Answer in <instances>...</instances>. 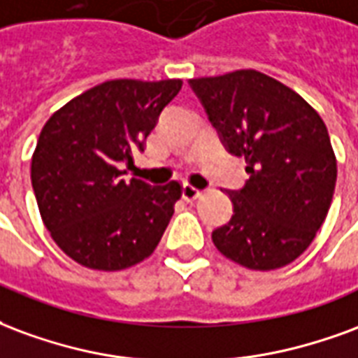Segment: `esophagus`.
I'll use <instances>...</instances> for the list:
<instances>
[{"instance_id": "34e87169", "label": "esophagus", "mask_w": 358, "mask_h": 358, "mask_svg": "<svg viewBox=\"0 0 358 358\" xmlns=\"http://www.w3.org/2000/svg\"><path fill=\"white\" fill-rule=\"evenodd\" d=\"M200 194H202V192H200V189H196L194 185H190V182H182V198H185L187 202H190V200H196Z\"/></svg>"}]
</instances>
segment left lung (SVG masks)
I'll return each instance as SVG.
<instances>
[{
    "mask_svg": "<svg viewBox=\"0 0 358 358\" xmlns=\"http://www.w3.org/2000/svg\"><path fill=\"white\" fill-rule=\"evenodd\" d=\"M189 83L250 176L229 192L233 217L211 233L213 244L252 271L288 265L309 248L332 204L338 164L324 122L303 96L257 70Z\"/></svg>",
    "mask_w": 358,
    "mask_h": 358,
    "instance_id": "obj_1",
    "label": "left lung"
}]
</instances>
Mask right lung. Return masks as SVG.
I'll use <instances>...</instances> for the list:
<instances>
[{"label": "right lung", "instance_id": "right-lung-1", "mask_svg": "<svg viewBox=\"0 0 358 358\" xmlns=\"http://www.w3.org/2000/svg\"><path fill=\"white\" fill-rule=\"evenodd\" d=\"M181 80H110L47 120L32 156V189L57 246L87 268L122 271L152 254L181 185L124 179Z\"/></svg>", "mask_w": 358, "mask_h": 358}]
</instances>
